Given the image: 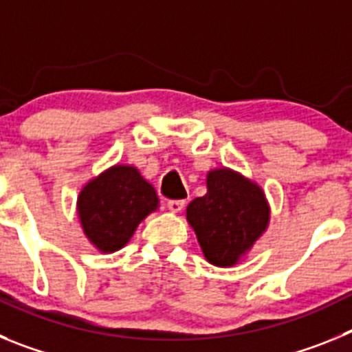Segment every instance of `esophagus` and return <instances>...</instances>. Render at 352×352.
Instances as JSON below:
<instances>
[{"label": "esophagus", "instance_id": "obj_1", "mask_svg": "<svg viewBox=\"0 0 352 352\" xmlns=\"http://www.w3.org/2000/svg\"><path fill=\"white\" fill-rule=\"evenodd\" d=\"M183 208H185V201H182V199H170V201H167V210L170 213H179Z\"/></svg>", "mask_w": 352, "mask_h": 352}]
</instances>
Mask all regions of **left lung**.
Segmentation results:
<instances>
[{
    "label": "left lung",
    "mask_w": 352,
    "mask_h": 352,
    "mask_svg": "<svg viewBox=\"0 0 352 352\" xmlns=\"http://www.w3.org/2000/svg\"><path fill=\"white\" fill-rule=\"evenodd\" d=\"M206 186L186 208V220L211 264L234 266L266 231L268 201L259 185L226 167L210 170Z\"/></svg>",
    "instance_id": "left-lung-1"
}]
</instances>
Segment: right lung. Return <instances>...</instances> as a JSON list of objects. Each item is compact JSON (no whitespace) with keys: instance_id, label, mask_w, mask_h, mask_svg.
Returning <instances> with one entry per match:
<instances>
[{"instance_id":"1","label":"right lung","mask_w":352,"mask_h":352,"mask_svg":"<svg viewBox=\"0 0 352 352\" xmlns=\"http://www.w3.org/2000/svg\"><path fill=\"white\" fill-rule=\"evenodd\" d=\"M157 208V192L132 166L104 170L84 185L77 199L84 234L104 254L125 247L139 223Z\"/></svg>"}]
</instances>
